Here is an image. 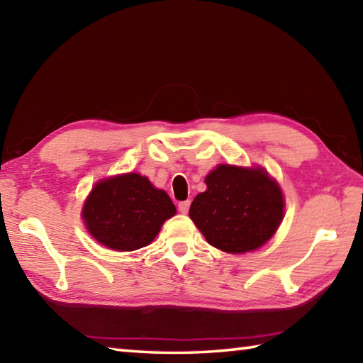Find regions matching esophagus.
I'll return each mask as SVG.
<instances>
[{
	"mask_svg": "<svg viewBox=\"0 0 363 363\" xmlns=\"http://www.w3.org/2000/svg\"><path fill=\"white\" fill-rule=\"evenodd\" d=\"M177 209H179L181 213H187L190 209V201H181L177 204Z\"/></svg>",
	"mask_w": 363,
	"mask_h": 363,
	"instance_id": "obj_1",
	"label": "esophagus"
}]
</instances>
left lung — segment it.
<instances>
[{"instance_id":"obj_1","label":"left lung","mask_w":363,"mask_h":363,"mask_svg":"<svg viewBox=\"0 0 363 363\" xmlns=\"http://www.w3.org/2000/svg\"><path fill=\"white\" fill-rule=\"evenodd\" d=\"M207 190L190 206V218L207 243L230 254L260 248L284 218V195L262 167L220 164L206 176Z\"/></svg>"}]
</instances>
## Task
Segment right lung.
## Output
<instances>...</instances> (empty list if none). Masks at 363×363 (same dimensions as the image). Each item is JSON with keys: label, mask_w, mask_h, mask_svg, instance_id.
Segmentation results:
<instances>
[{"label": "right lung", "mask_w": 363, "mask_h": 363, "mask_svg": "<svg viewBox=\"0 0 363 363\" xmlns=\"http://www.w3.org/2000/svg\"><path fill=\"white\" fill-rule=\"evenodd\" d=\"M174 213L165 191L138 173L99 181L82 207L90 235L113 251H135L150 245Z\"/></svg>", "instance_id": "1"}]
</instances>
